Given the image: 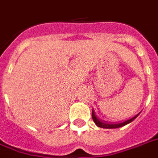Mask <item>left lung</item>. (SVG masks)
Instances as JSON below:
<instances>
[{
	"mask_svg": "<svg viewBox=\"0 0 158 158\" xmlns=\"http://www.w3.org/2000/svg\"><path fill=\"white\" fill-rule=\"evenodd\" d=\"M140 114V113H139ZM139 114H136V115L131 118L130 119H128V120L124 121L123 123H106L105 121L101 120L100 118L96 115V114H95V111L94 110H92V118L93 121L95 122L96 125L100 127V128H103V129H117V128H120V127H123V126L126 125V124H128V123H131L132 121H134L135 118L139 116Z\"/></svg>",
	"mask_w": 158,
	"mask_h": 158,
	"instance_id": "8db88e82",
	"label": "left lung"
}]
</instances>
